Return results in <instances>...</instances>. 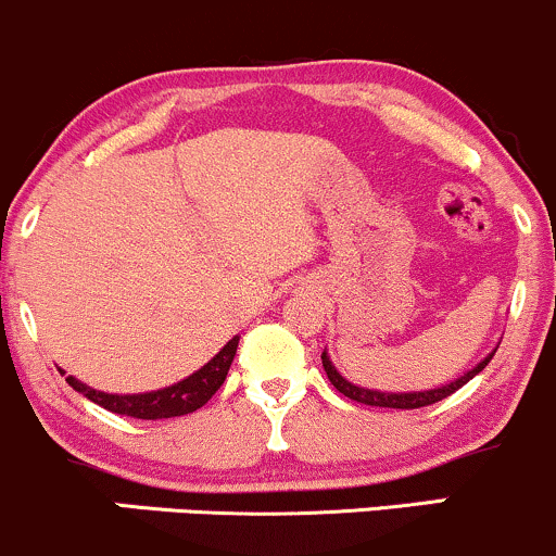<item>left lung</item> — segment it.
Here are the masks:
<instances>
[{"label": "left lung", "instance_id": "1", "mask_svg": "<svg viewBox=\"0 0 556 556\" xmlns=\"http://www.w3.org/2000/svg\"><path fill=\"white\" fill-rule=\"evenodd\" d=\"M496 348H500V344H496ZM496 348L491 350L486 358L478 361L473 368H468V371H465L463 376H457L455 381H450V384L433 387V389H420V392H381V389H368V387L353 384V381H348L340 371H337L334 363L329 361L327 350L321 353V363H324V371H327V376H329V381L334 384L337 392L344 394V397L363 402V405H371V407H397V410H416V407L433 405V402L450 397L452 392H457V389L468 384L476 374H481L483 368L489 366V361L494 358Z\"/></svg>", "mask_w": 556, "mask_h": 556}]
</instances>
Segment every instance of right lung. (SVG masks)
I'll list each match as a JSON object with an SVG mask.
<instances>
[{
	"label": "right lung",
	"instance_id": "obj_1",
	"mask_svg": "<svg viewBox=\"0 0 556 556\" xmlns=\"http://www.w3.org/2000/svg\"><path fill=\"white\" fill-rule=\"evenodd\" d=\"M240 337H232L219 353L214 355L206 366L198 368L195 374L185 376L177 384L154 389V392H140V394H110L99 392V389L83 384L75 376H67V384L80 392L83 397H88L96 405H101L104 410L117 413V416H130V418H143V420H159V418H177L188 416V413L198 410V407L206 405L214 397V392L225 384L229 366H232L235 353H238ZM60 374H65L60 368Z\"/></svg>",
	"mask_w": 556,
	"mask_h": 556
}]
</instances>
